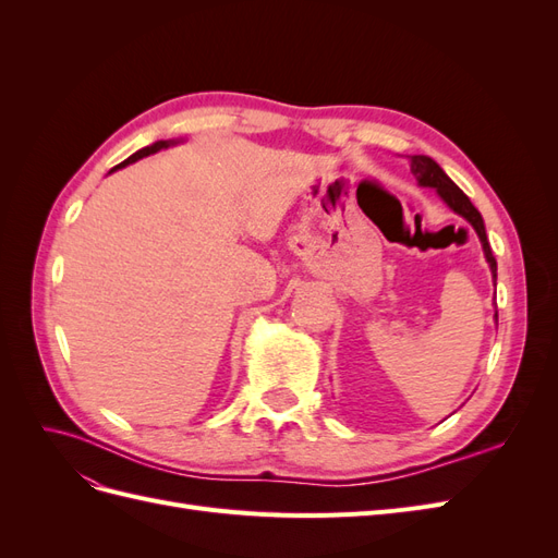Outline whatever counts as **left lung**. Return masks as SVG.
Instances as JSON below:
<instances>
[{
    "mask_svg": "<svg viewBox=\"0 0 558 558\" xmlns=\"http://www.w3.org/2000/svg\"><path fill=\"white\" fill-rule=\"evenodd\" d=\"M410 162H412V174L418 179V183L421 185H428V189H435L456 214H461L465 221H470V226L477 230L480 240H482V246H484V256H486L488 265H492V272H494V279H496V256H494L492 246H488L482 216L475 209V205H472V202H470V197L442 172V167L437 165L433 158H428V156H412Z\"/></svg>",
    "mask_w": 558,
    "mask_h": 558,
    "instance_id": "obj_1",
    "label": "left lung"
}]
</instances>
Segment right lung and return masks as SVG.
Returning a JSON list of instances; mask_svg holds the SVG:
<instances>
[{"mask_svg":"<svg viewBox=\"0 0 558 558\" xmlns=\"http://www.w3.org/2000/svg\"><path fill=\"white\" fill-rule=\"evenodd\" d=\"M170 144H172V142H156V144H150V146H146V148L137 150V154H134V156H130L128 160H123L121 165H116L111 172H116V170H121V167H125V165H130V162H134V160H140V158H144V156H150V154H158V150H160V148H167V146H170Z\"/></svg>","mask_w":558,"mask_h":558,"instance_id":"obj_1","label":"right lung"}]
</instances>
